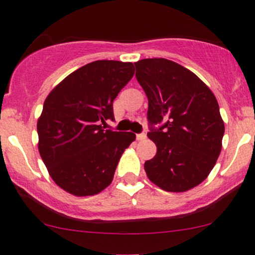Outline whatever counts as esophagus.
<instances>
[{
  "label": "esophagus",
  "mask_w": 255,
  "mask_h": 255,
  "mask_svg": "<svg viewBox=\"0 0 255 255\" xmlns=\"http://www.w3.org/2000/svg\"><path fill=\"white\" fill-rule=\"evenodd\" d=\"M146 134L145 133H140V134H136V140H139V141H142V140L146 139Z\"/></svg>",
  "instance_id": "esophagus-1"
}]
</instances>
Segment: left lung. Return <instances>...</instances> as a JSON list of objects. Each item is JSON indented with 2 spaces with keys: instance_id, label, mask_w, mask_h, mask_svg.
<instances>
[{
  "instance_id": "obj_1",
  "label": "left lung",
  "mask_w": 255,
  "mask_h": 255,
  "mask_svg": "<svg viewBox=\"0 0 255 255\" xmlns=\"http://www.w3.org/2000/svg\"><path fill=\"white\" fill-rule=\"evenodd\" d=\"M135 77L148 99L147 136L157 153L147 177L166 192H186L209 176L222 150L224 122L212 91L194 73L166 58H145ZM162 123L159 128L153 126Z\"/></svg>"
}]
</instances>
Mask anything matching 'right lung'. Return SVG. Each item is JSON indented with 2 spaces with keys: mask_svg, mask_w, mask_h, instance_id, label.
<instances>
[{
  "mask_svg": "<svg viewBox=\"0 0 255 255\" xmlns=\"http://www.w3.org/2000/svg\"><path fill=\"white\" fill-rule=\"evenodd\" d=\"M134 75L130 62L99 60L64 78L49 93L37 122L38 150L58 187L77 197L111 183L131 131L104 130L114 121L113 102Z\"/></svg>",
  "mask_w": 255,
  "mask_h": 255,
  "instance_id": "1",
  "label": "right lung"
}]
</instances>
